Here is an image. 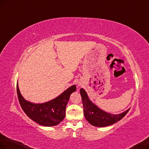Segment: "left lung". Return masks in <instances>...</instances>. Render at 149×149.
I'll return each instance as SVG.
<instances>
[{
  "mask_svg": "<svg viewBox=\"0 0 149 149\" xmlns=\"http://www.w3.org/2000/svg\"><path fill=\"white\" fill-rule=\"evenodd\" d=\"M83 107H84V114L86 120L91 125L97 127H105L111 125L119 121L126 115L130 109L120 114H110L103 111L97 106L89 100L87 93L81 88L80 90Z\"/></svg>",
  "mask_w": 149,
  "mask_h": 149,
  "instance_id": "8db88e82",
  "label": "left lung"
}]
</instances>
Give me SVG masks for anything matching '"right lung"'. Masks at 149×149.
<instances>
[{"mask_svg":"<svg viewBox=\"0 0 149 149\" xmlns=\"http://www.w3.org/2000/svg\"><path fill=\"white\" fill-rule=\"evenodd\" d=\"M75 90L76 86L74 85L53 100L36 104L24 99L19 91L18 84L16 86L18 100L24 112L29 118L44 126H56L63 120L70 95Z\"/></svg>","mask_w":149,"mask_h":149,"instance_id":"obj_1","label":"right lung"}]
</instances>
